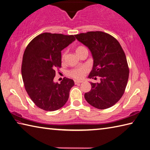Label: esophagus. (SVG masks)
I'll use <instances>...</instances> for the list:
<instances>
[{
    "mask_svg": "<svg viewBox=\"0 0 150 150\" xmlns=\"http://www.w3.org/2000/svg\"><path fill=\"white\" fill-rule=\"evenodd\" d=\"M74 82H75V84H80V83H82V81H74Z\"/></svg>",
    "mask_w": 150,
    "mask_h": 150,
    "instance_id": "34e87169",
    "label": "esophagus"
}]
</instances>
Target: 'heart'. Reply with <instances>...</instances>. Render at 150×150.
<instances>
[{
  "mask_svg": "<svg viewBox=\"0 0 150 150\" xmlns=\"http://www.w3.org/2000/svg\"><path fill=\"white\" fill-rule=\"evenodd\" d=\"M86 50L87 49L85 47L79 46L75 48V52L77 54V55L80 56L81 54L82 53V52H84V51ZM66 54H67V52H64L62 53V57H61L62 60H64L65 59L66 57ZM88 71V69L86 68V67L82 66V67H81V68L70 69L69 71H68V74L69 77H71L73 79H81L84 77L86 73Z\"/></svg>",
  "mask_w": 150,
  "mask_h": 150,
  "instance_id": "obj_1",
  "label": "heart"
}]
</instances>
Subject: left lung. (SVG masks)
Returning a JSON list of instances; mask_svg holds the SVG:
<instances>
[{"label": "left lung", "instance_id": "left-lung-1", "mask_svg": "<svg viewBox=\"0 0 150 150\" xmlns=\"http://www.w3.org/2000/svg\"><path fill=\"white\" fill-rule=\"evenodd\" d=\"M75 37L91 51L93 66L88 77L100 79L91 82V90L84 94L92 106L100 110L109 108L119 101L125 91L129 67L120 43L111 35L100 31L75 35Z\"/></svg>", "mask_w": 150, "mask_h": 150}]
</instances>
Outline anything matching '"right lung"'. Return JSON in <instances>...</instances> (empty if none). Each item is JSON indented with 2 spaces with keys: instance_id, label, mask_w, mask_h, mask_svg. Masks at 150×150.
<instances>
[{
  "instance_id": "obj_1",
  "label": "right lung",
  "mask_w": 150,
  "mask_h": 150,
  "mask_svg": "<svg viewBox=\"0 0 150 150\" xmlns=\"http://www.w3.org/2000/svg\"><path fill=\"white\" fill-rule=\"evenodd\" d=\"M75 40L74 35L43 33L35 37L24 51L21 72L25 90L40 109L55 111L68 100L74 81L64 77L58 84L53 79L56 70L61 68V51Z\"/></svg>"
}]
</instances>
